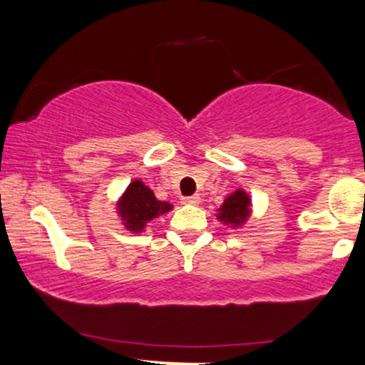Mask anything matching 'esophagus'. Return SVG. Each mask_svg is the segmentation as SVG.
<instances>
[{"label":"esophagus","instance_id":"34e87169","mask_svg":"<svg viewBox=\"0 0 365 365\" xmlns=\"http://www.w3.org/2000/svg\"><path fill=\"white\" fill-rule=\"evenodd\" d=\"M183 204H188V206H197V204H200V197L199 195H188V197H183Z\"/></svg>","mask_w":365,"mask_h":365}]
</instances>
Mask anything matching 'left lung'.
Listing matches in <instances>:
<instances>
[{
  "label": "left lung",
  "mask_w": 365,
  "mask_h": 365,
  "mask_svg": "<svg viewBox=\"0 0 365 365\" xmlns=\"http://www.w3.org/2000/svg\"><path fill=\"white\" fill-rule=\"evenodd\" d=\"M217 220L225 225H232L233 228H238L249 220L250 216V197L247 195V192L238 190L230 194L225 199V202L221 204V207L217 209Z\"/></svg>",
  "instance_id": "1"
}]
</instances>
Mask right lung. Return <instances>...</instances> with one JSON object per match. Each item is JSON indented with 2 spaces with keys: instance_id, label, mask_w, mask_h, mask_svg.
<instances>
[{
  "instance_id": "right-lung-1",
  "label": "right lung",
  "mask_w": 365,
  "mask_h": 365,
  "mask_svg": "<svg viewBox=\"0 0 365 365\" xmlns=\"http://www.w3.org/2000/svg\"><path fill=\"white\" fill-rule=\"evenodd\" d=\"M116 209L125 228L132 233H140L149 221L171 211L173 206L166 200H158L154 192L144 185V182L133 180L120 197Z\"/></svg>"
}]
</instances>
